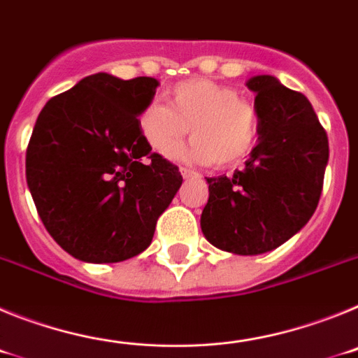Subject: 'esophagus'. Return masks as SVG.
<instances>
[{"mask_svg": "<svg viewBox=\"0 0 358 358\" xmlns=\"http://www.w3.org/2000/svg\"><path fill=\"white\" fill-rule=\"evenodd\" d=\"M181 176L185 177V179H189V177H197L199 173L195 172V170H192V169H188V166H181Z\"/></svg>", "mask_w": 358, "mask_h": 358, "instance_id": "esophagus-1", "label": "esophagus"}]
</instances>
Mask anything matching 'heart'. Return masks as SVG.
I'll return each instance as SVG.
<instances>
[{
	"mask_svg": "<svg viewBox=\"0 0 358 358\" xmlns=\"http://www.w3.org/2000/svg\"><path fill=\"white\" fill-rule=\"evenodd\" d=\"M166 103L150 102L138 115L143 140L166 154L192 132V141L176 156L199 163L231 166L255 147L260 116L255 103L231 85L210 78H188L169 87Z\"/></svg>",
	"mask_w": 358,
	"mask_h": 358,
	"instance_id": "1",
	"label": "heart"
}]
</instances>
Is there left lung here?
Masks as SVG:
<instances>
[{"label":"left lung","instance_id":"8db88e82","mask_svg":"<svg viewBox=\"0 0 358 358\" xmlns=\"http://www.w3.org/2000/svg\"><path fill=\"white\" fill-rule=\"evenodd\" d=\"M260 116L258 145L245 169L208 177L202 233L233 255H262L301 229L319 204L328 136L308 98L271 75L248 82Z\"/></svg>","mask_w":358,"mask_h":358}]
</instances>
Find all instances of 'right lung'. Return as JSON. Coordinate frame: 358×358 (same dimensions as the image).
I'll use <instances>...</instances> for the list:
<instances>
[{"instance_id": "1", "label": "right lung", "mask_w": 358, "mask_h": 358, "mask_svg": "<svg viewBox=\"0 0 358 358\" xmlns=\"http://www.w3.org/2000/svg\"><path fill=\"white\" fill-rule=\"evenodd\" d=\"M159 82L107 73L50 98L27 147V181L44 227L71 256L115 264L150 245L181 188L176 164L152 152L138 115Z\"/></svg>"}]
</instances>
